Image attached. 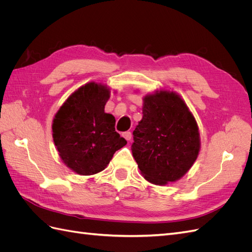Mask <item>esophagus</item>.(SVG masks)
<instances>
[{
  "mask_svg": "<svg viewBox=\"0 0 252 252\" xmlns=\"http://www.w3.org/2000/svg\"><path fill=\"white\" fill-rule=\"evenodd\" d=\"M123 136L127 141H130L131 140V132L130 131H126V132L123 133Z\"/></svg>",
  "mask_w": 252,
  "mask_h": 252,
  "instance_id": "1",
  "label": "esophagus"
}]
</instances>
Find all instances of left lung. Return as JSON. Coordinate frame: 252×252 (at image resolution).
<instances>
[{"mask_svg": "<svg viewBox=\"0 0 252 252\" xmlns=\"http://www.w3.org/2000/svg\"><path fill=\"white\" fill-rule=\"evenodd\" d=\"M132 134V156L139 169L157 185L181 179L200 151L193 116L178 94L168 91L144 97L143 119Z\"/></svg>", "mask_w": 252, "mask_h": 252, "instance_id": "1", "label": "left lung"}]
</instances>
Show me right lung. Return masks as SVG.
Returning <instances> with one entry per match:
<instances>
[{
    "mask_svg": "<svg viewBox=\"0 0 252 252\" xmlns=\"http://www.w3.org/2000/svg\"><path fill=\"white\" fill-rule=\"evenodd\" d=\"M110 91L88 83L73 93L57 112L53 142L63 162L82 175L104 170L114 152L127 144L116 131V119L105 113Z\"/></svg>",
    "mask_w": 252,
    "mask_h": 252,
    "instance_id": "obj_1",
    "label": "right lung"
}]
</instances>
